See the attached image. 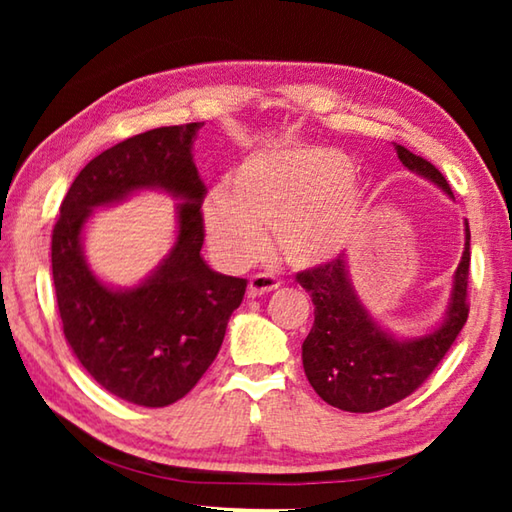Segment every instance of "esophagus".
<instances>
[{"label":"esophagus","instance_id":"esophagus-1","mask_svg":"<svg viewBox=\"0 0 512 512\" xmlns=\"http://www.w3.org/2000/svg\"><path fill=\"white\" fill-rule=\"evenodd\" d=\"M277 287H280V282H277L273 275L257 273V275L250 277V282H248V296L259 298V296H264V293L275 291Z\"/></svg>","mask_w":512,"mask_h":512}]
</instances>
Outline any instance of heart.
<instances>
[{
	"label": "heart",
	"mask_w": 512,
	"mask_h": 512,
	"mask_svg": "<svg viewBox=\"0 0 512 512\" xmlns=\"http://www.w3.org/2000/svg\"><path fill=\"white\" fill-rule=\"evenodd\" d=\"M366 210V189L336 149L262 151L230 173L228 192L205 196L207 237L216 253L246 264L266 246L264 228L291 266L311 268L341 255Z\"/></svg>",
	"instance_id": "b5f03b06"
}]
</instances>
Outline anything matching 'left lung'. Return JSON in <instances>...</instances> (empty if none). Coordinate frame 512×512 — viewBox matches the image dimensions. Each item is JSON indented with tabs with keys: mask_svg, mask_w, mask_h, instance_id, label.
<instances>
[{
	"mask_svg": "<svg viewBox=\"0 0 512 512\" xmlns=\"http://www.w3.org/2000/svg\"><path fill=\"white\" fill-rule=\"evenodd\" d=\"M406 169L431 180L452 196L447 180L431 162L395 144ZM470 277V225L465 250L454 273L445 320L418 339H395L363 307L348 273V259H336L300 271L296 282L314 302V327L302 343V366L314 391L327 404L350 413H372L409 397L424 384L467 320Z\"/></svg>",
	"mask_w": 512,
	"mask_h": 512,
	"instance_id": "left-lung-1",
	"label": "left lung"
}]
</instances>
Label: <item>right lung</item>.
<instances>
[{
  "mask_svg": "<svg viewBox=\"0 0 512 512\" xmlns=\"http://www.w3.org/2000/svg\"><path fill=\"white\" fill-rule=\"evenodd\" d=\"M201 126L153 128L90 160L63 198L51 235L69 348L108 393L151 409L178 402L212 366L248 284L212 271L201 257L205 185L192 155ZM140 188H162L184 201L177 244L137 288L112 290L84 262L82 228L97 206Z\"/></svg>",
  "mask_w": 512,
  "mask_h": 512,
  "instance_id": "right-lung-1",
  "label": "right lung"
}]
</instances>
